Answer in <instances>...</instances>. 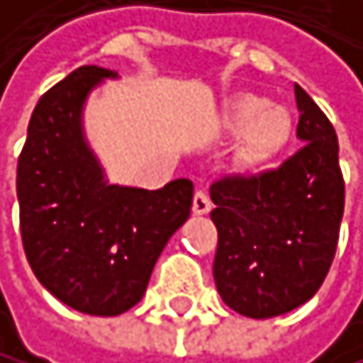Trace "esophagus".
Segmentation results:
<instances>
[{
  "label": "esophagus",
  "instance_id": "34e87169",
  "mask_svg": "<svg viewBox=\"0 0 363 363\" xmlns=\"http://www.w3.org/2000/svg\"><path fill=\"white\" fill-rule=\"evenodd\" d=\"M211 208H213L211 197L206 195L203 191H197V193H195V199H193V213H195V215H206Z\"/></svg>",
  "mask_w": 363,
  "mask_h": 363
}]
</instances>
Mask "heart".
Segmentation results:
<instances>
[{"label": "heart", "mask_w": 363, "mask_h": 363, "mask_svg": "<svg viewBox=\"0 0 363 363\" xmlns=\"http://www.w3.org/2000/svg\"><path fill=\"white\" fill-rule=\"evenodd\" d=\"M226 128L242 139L240 160L246 166H264L288 144L293 121L279 106H270L262 97L237 99L226 113Z\"/></svg>", "instance_id": "obj_1"}]
</instances>
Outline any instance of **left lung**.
Returning <instances> with one entry per match:
<instances>
[{"instance_id":"1","label":"left lung","mask_w":363,"mask_h":363,"mask_svg":"<svg viewBox=\"0 0 363 363\" xmlns=\"http://www.w3.org/2000/svg\"><path fill=\"white\" fill-rule=\"evenodd\" d=\"M303 146L277 170L211 186L213 277L228 308L252 319L306 303L333 264L344 215L340 144L328 117L295 84Z\"/></svg>"}]
</instances>
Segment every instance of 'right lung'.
Instances as JSON below:
<instances>
[{"label": "right lung", "mask_w": 363, "mask_h": 363, "mask_svg": "<svg viewBox=\"0 0 363 363\" xmlns=\"http://www.w3.org/2000/svg\"><path fill=\"white\" fill-rule=\"evenodd\" d=\"M117 72L82 66L41 97L17 164L19 226L39 284L66 306L115 317L144 297L155 262L191 215L193 182L108 184L84 133L88 95Z\"/></svg>", "instance_id": "1"}]
</instances>
